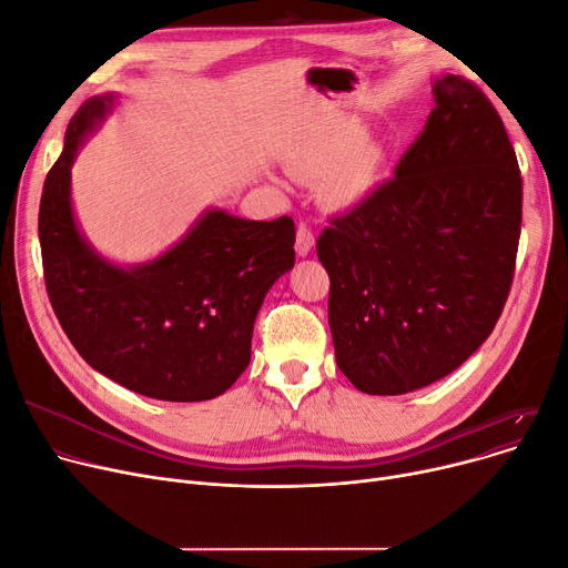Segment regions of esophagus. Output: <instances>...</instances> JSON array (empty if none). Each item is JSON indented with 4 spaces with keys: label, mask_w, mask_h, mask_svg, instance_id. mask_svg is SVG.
I'll use <instances>...</instances> for the list:
<instances>
[{
    "label": "esophagus",
    "mask_w": 568,
    "mask_h": 568,
    "mask_svg": "<svg viewBox=\"0 0 568 568\" xmlns=\"http://www.w3.org/2000/svg\"><path fill=\"white\" fill-rule=\"evenodd\" d=\"M315 246V236L313 230L308 225H300L296 227V239H294V251L300 257H306Z\"/></svg>",
    "instance_id": "obj_1"
}]
</instances>
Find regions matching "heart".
I'll return each mask as SVG.
<instances>
[{
	"instance_id": "b5f03b06",
	"label": "heart",
	"mask_w": 568,
	"mask_h": 568,
	"mask_svg": "<svg viewBox=\"0 0 568 568\" xmlns=\"http://www.w3.org/2000/svg\"><path fill=\"white\" fill-rule=\"evenodd\" d=\"M285 168L300 182L322 184L320 193L326 206L354 209L377 189L384 149L366 135L359 119H345L292 146Z\"/></svg>"
}]
</instances>
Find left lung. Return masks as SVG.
I'll return each instance as SVG.
<instances>
[{
    "label": "left lung",
    "mask_w": 568,
    "mask_h": 568,
    "mask_svg": "<svg viewBox=\"0 0 568 568\" xmlns=\"http://www.w3.org/2000/svg\"><path fill=\"white\" fill-rule=\"evenodd\" d=\"M433 97L392 182L317 239L336 364L371 396L454 373L493 334L514 281L523 179L511 140L469 80L446 73Z\"/></svg>",
    "instance_id": "8db88e82"
}]
</instances>
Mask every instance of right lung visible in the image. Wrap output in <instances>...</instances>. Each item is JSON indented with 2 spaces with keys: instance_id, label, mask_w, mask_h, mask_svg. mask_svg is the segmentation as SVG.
Wrapping results in <instances>:
<instances>
[{
  "instance_id": "1",
  "label": "right lung",
  "mask_w": 568,
  "mask_h": 568,
  "mask_svg": "<svg viewBox=\"0 0 568 568\" xmlns=\"http://www.w3.org/2000/svg\"><path fill=\"white\" fill-rule=\"evenodd\" d=\"M114 99L80 105L45 176L39 239L50 304L82 359L112 382L156 400H212L251 362L257 311L294 266V223L206 209L154 260L122 266L103 257L78 227L71 168Z\"/></svg>"
}]
</instances>
